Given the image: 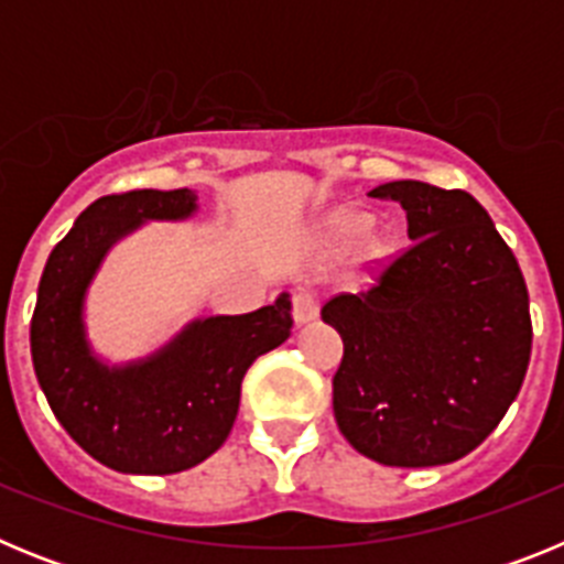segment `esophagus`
Returning a JSON list of instances; mask_svg holds the SVG:
<instances>
[{
	"mask_svg": "<svg viewBox=\"0 0 564 564\" xmlns=\"http://www.w3.org/2000/svg\"><path fill=\"white\" fill-rule=\"evenodd\" d=\"M316 316H318L316 293L311 291L293 293V318H296V325H307V322H313Z\"/></svg>",
	"mask_w": 564,
	"mask_h": 564,
	"instance_id": "obj_1",
	"label": "esophagus"
}]
</instances>
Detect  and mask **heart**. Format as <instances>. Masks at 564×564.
Instances as JSON below:
<instances>
[{"label": "heart", "mask_w": 564, "mask_h": 564, "mask_svg": "<svg viewBox=\"0 0 564 564\" xmlns=\"http://www.w3.org/2000/svg\"><path fill=\"white\" fill-rule=\"evenodd\" d=\"M370 228V220L364 217V214H341L336 220V231L341 234V237H358V234H364Z\"/></svg>", "instance_id": "1"}]
</instances>
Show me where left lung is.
Segmentation results:
<instances>
[{"instance_id": "obj_1", "label": "left lung", "mask_w": 564, "mask_h": 564, "mask_svg": "<svg viewBox=\"0 0 564 564\" xmlns=\"http://www.w3.org/2000/svg\"><path fill=\"white\" fill-rule=\"evenodd\" d=\"M370 194L401 203L412 246L372 288L322 307L344 341L333 415L370 460L443 466L477 449L520 392L534 336L525 279L468 192L395 181Z\"/></svg>"}]
</instances>
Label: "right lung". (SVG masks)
Wrapping results in <instances>:
<instances>
[{
  "label": "right lung",
  "instance_id": "right-lung-1",
  "mask_svg": "<svg viewBox=\"0 0 564 564\" xmlns=\"http://www.w3.org/2000/svg\"><path fill=\"white\" fill-rule=\"evenodd\" d=\"M194 208L192 188L98 197L53 248L39 282L30 322L39 387L67 435L123 475H174L214 455L234 426L248 367L291 336L282 293L253 313L192 322L147 361L107 367L89 352L84 293L109 246L141 223L183 220Z\"/></svg>",
  "mask_w": 564,
  "mask_h": 564
}]
</instances>
